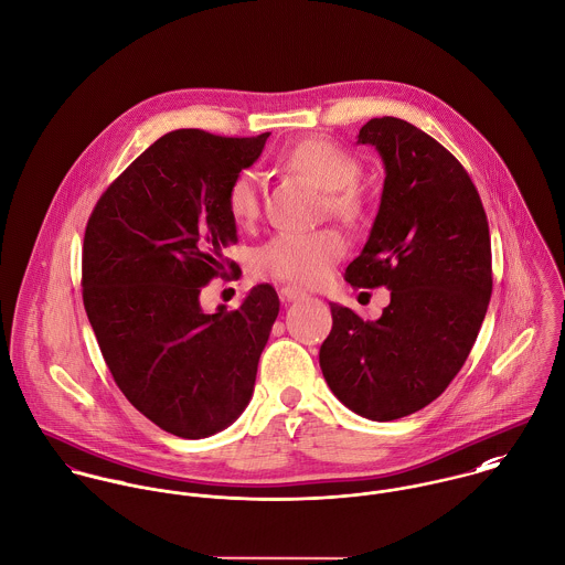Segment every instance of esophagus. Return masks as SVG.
Here are the masks:
<instances>
[{
    "label": "esophagus",
    "mask_w": 565,
    "mask_h": 565,
    "mask_svg": "<svg viewBox=\"0 0 565 565\" xmlns=\"http://www.w3.org/2000/svg\"><path fill=\"white\" fill-rule=\"evenodd\" d=\"M279 297H281L284 301H297V299L306 297V292L299 290V288H295V286H284V288L279 290Z\"/></svg>",
    "instance_id": "esophagus-1"
}]
</instances>
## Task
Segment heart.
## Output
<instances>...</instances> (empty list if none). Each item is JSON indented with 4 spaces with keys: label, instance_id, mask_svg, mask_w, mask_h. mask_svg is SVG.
Here are the masks:
<instances>
[{
    "label": "heart",
    "instance_id": "1",
    "mask_svg": "<svg viewBox=\"0 0 565 565\" xmlns=\"http://www.w3.org/2000/svg\"><path fill=\"white\" fill-rule=\"evenodd\" d=\"M284 166L312 185L326 190V210L340 221L355 225L366 214V201L355 185L358 159L328 139H303L284 157ZM225 205L237 225H250L262 212L259 174L239 170L226 185ZM347 253V242L337 228L279 231L253 250L255 275L295 286H319Z\"/></svg>",
    "mask_w": 565,
    "mask_h": 565
}]
</instances>
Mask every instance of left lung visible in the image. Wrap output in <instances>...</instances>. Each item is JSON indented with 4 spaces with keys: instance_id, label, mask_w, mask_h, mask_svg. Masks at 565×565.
<instances>
[{
    "instance_id": "8db88e82",
    "label": "left lung",
    "mask_w": 565,
    "mask_h": 565,
    "mask_svg": "<svg viewBox=\"0 0 565 565\" xmlns=\"http://www.w3.org/2000/svg\"><path fill=\"white\" fill-rule=\"evenodd\" d=\"M380 150L386 179L351 288L391 290L377 321L330 303L321 371L353 413L391 422L435 402L465 364L491 297L489 223L460 161L399 117H373L358 135Z\"/></svg>"
}]
</instances>
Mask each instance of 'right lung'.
Listing matches in <instances>:
<instances>
[{
    "mask_svg": "<svg viewBox=\"0 0 565 565\" xmlns=\"http://www.w3.org/2000/svg\"><path fill=\"white\" fill-rule=\"evenodd\" d=\"M270 132L225 137L179 128L150 143L98 199L83 242V303L124 397L161 430L203 439L250 399L279 315L270 284L237 310L205 315L201 290L239 266L228 181Z\"/></svg>",
    "mask_w": 565,
    "mask_h": 565,
    "instance_id": "add662e5",
    "label": "right lung"
}]
</instances>
